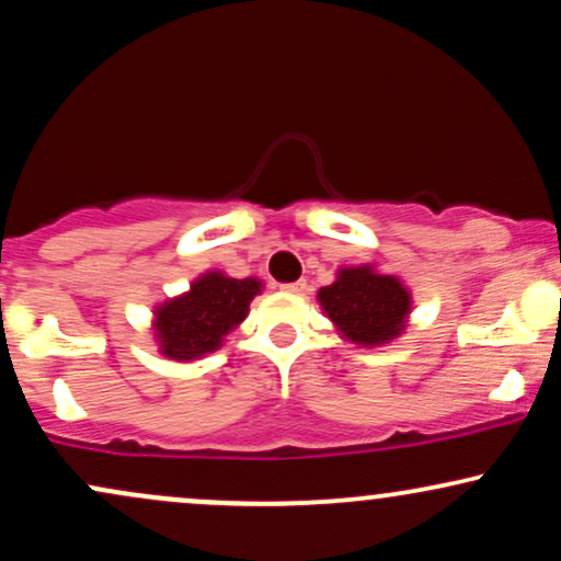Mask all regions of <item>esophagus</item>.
Segmentation results:
<instances>
[{
  "label": "esophagus",
  "mask_w": 561,
  "mask_h": 561,
  "mask_svg": "<svg viewBox=\"0 0 561 561\" xmlns=\"http://www.w3.org/2000/svg\"><path fill=\"white\" fill-rule=\"evenodd\" d=\"M306 279H300V282H289V285H285L282 289H285V293H289V295H300V293H306Z\"/></svg>",
  "instance_id": "obj_1"
}]
</instances>
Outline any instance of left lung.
Returning a JSON list of instances; mask_svg holds the SVG:
<instances>
[{"instance_id":"left-lung-1","label":"left lung","mask_w":561,"mask_h":561,"mask_svg":"<svg viewBox=\"0 0 561 561\" xmlns=\"http://www.w3.org/2000/svg\"><path fill=\"white\" fill-rule=\"evenodd\" d=\"M317 298L340 337L362 347L401 337L411 313V293L403 282L379 274L371 263L340 268L337 279L321 287Z\"/></svg>"}]
</instances>
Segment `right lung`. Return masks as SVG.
Here are the masks:
<instances>
[{"instance_id":"add662e5","label":"right lung","mask_w":561,"mask_h":561,"mask_svg":"<svg viewBox=\"0 0 561 561\" xmlns=\"http://www.w3.org/2000/svg\"><path fill=\"white\" fill-rule=\"evenodd\" d=\"M255 276L234 279L224 272H205L190 289L169 298L152 311L158 351L171 362H197L218 351L231 330L242 324L250 300L261 295Z\"/></svg>"}]
</instances>
